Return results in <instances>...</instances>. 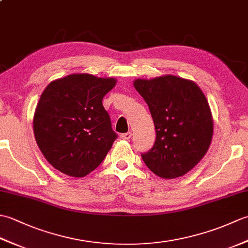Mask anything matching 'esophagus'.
I'll use <instances>...</instances> for the list:
<instances>
[{"mask_svg": "<svg viewBox=\"0 0 248 248\" xmlns=\"http://www.w3.org/2000/svg\"><path fill=\"white\" fill-rule=\"evenodd\" d=\"M132 138V132H127V133H124L120 135V139L121 140H128Z\"/></svg>", "mask_w": 248, "mask_h": 248, "instance_id": "1", "label": "esophagus"}]
</instances>
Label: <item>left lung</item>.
<instances>
[{"label":"left lung","mask_w":248,"mask_h":248,"mask_svg":"<svg viewBox=\"0 0 248 248\" xmlns=\"http://www.w3.org/2000/svg\"><path fill=\"white\" fill-rule=\"evenodd\" d=\"M133 85L148 104L156 133L141 159L160 178L186 175L212 141L213 117L204 93L195 82L171 75L136 78Z\"/></svg>","instance_id":"1"}]
</instances>
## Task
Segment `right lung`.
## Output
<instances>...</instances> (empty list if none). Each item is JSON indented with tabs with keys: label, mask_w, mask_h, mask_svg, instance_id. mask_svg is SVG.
I'll list each match as a JSON object with an SVG mask.
<instances>
[{
	"label": "right lung",
	"mask_w": 248,
	"mask_h": 248,
	"mask_svg": "<svg viewBox=\"0 0 248 248\" xmlns=\"http://www.w3.org/2000/svg\"><path fill=\"white\" fill-rule=\"evenodd\" d=\"M116 83L114 78L73 73L45 88L33 129L40 151L55 170L82 178L101 164L117 139L102 104Z\"/></svg>",
	"instance_id": "right-lung-1"
}]
</instances>
